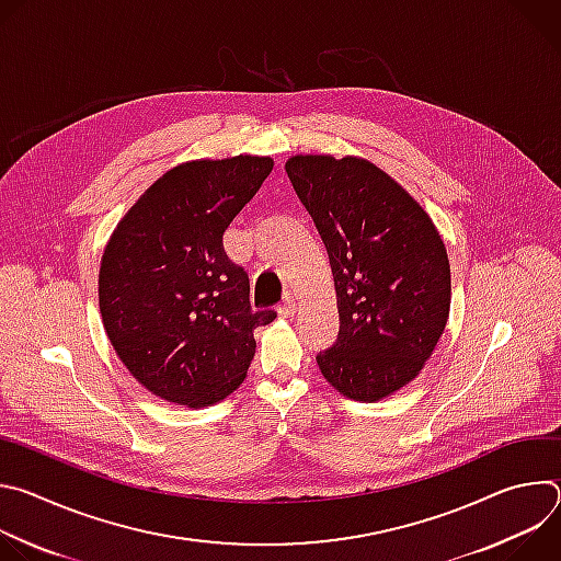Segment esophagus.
Wrapping results in <instances>:
<instances>
[{
  "instance_id": "esophagus-1",
  "label": "esophagus",
  "mask_w": 561,
  "mask_h": 561,
  "mask_svg": "<svg viewBox=\"0 0 561 561\" xmlns=\"http://www.w3.org/2000/svg\"><path fill=\"white\" fill-rule=\"evenodd\" d=\"M277 310H279V314H282V317H290V314H295L297 304H295V299H293V297H286V299L277 306Z\"/></svg>"
}]
</instances>
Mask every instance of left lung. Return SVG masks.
<instances>
[{
	"mask_svg": "<svg viewBox=\"0 0 561 561\" xmlns=\"http://www.w3.org/2000/svg\"><path fill=\"white\" fill-rule=\"evenodd\" d=\"M286 173L337 293L340 335L317 366L344 397L379 402L420 375L446 329V247L426 210L368 159L295 154Z\"/></svg>",
	"mask_w": 561,
	"mask_h": 561,
	"instance_id": "1",
	"label": "left lung"
}]
</instances>
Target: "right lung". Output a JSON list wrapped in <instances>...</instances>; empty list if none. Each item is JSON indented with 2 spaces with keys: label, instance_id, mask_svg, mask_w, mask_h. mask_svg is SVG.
<instances>
[{
  "label": "right lung",
  "instance_id": "add662e5",
  "mask_svg": "<svg viewBox=\"0 0 561 561\" xmlns=\"http://www.w3.org/2000/svg\"><path fill=\"white\" fill-rule=\"evenodd\" d=\"M273 171L271 157L197 159L159 178L122 217L100 266L106 335L152 394L188 409L244 381L255 329L249 275L224 251V230Z\"/></svg>",
  "mask_w": 561,
  "mask_h": 561
}]
</instances>
